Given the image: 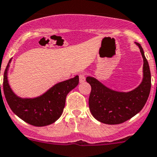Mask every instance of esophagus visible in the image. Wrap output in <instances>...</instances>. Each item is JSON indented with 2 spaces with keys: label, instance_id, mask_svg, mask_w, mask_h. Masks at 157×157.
Returning <instances> with one entry per match:
<instances>
[{
  "label": "esophagus",
  "instance_id": "34e87169",
  "mask_svg": "<svg viewBox=\"0 0 157 157\" xmlns=\"http://www.w3.org/2000/svg\"><path fill=\"white\" fill-rule=\"evenodd\" d=\"M79 78H80V83H83L86 80V77H85V74H81L79 75Z\"/></svg>",
  "mask_w": 157,
  "mask_h": 157
}]
</instances>
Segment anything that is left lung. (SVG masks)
<instances>
[{
  "mask_svg": "<svg viewBox=\"0 0 157 157\" xmlns=\"http://www.w3.org/2000/svg\"><path fill=\"white\" fill-rule=\"evenodd\" d=\"M141 55L144 59L143 79L139 86L128 92L110 89L94 77H86L91 86L89 107L93 117L106 124H120L137 114L147 103L151 88V74L148 61L140 44Z\"/></svg>",
  "mask_w": 157,
  "mask_h": 157,
  "instance_id": "left-lung-1",
  "label": "left lung"
}]
</instances>
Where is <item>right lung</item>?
Instances as JSON below:
<instances>
[{
	"label": "right lung",
	"instance_id": "add662e5",
	"mask_svg": "<svg viewBox=\"0 0 157 157\" xmlns=\"http://www.w3.org/2000/svg\"><path fill=\"white\" fill-rule=\"evenodd\" d=\"M10 62L11 59L4 71L3 89L11 110L24 122L35 127H45L57 121L63 111L67 95L78 85V76L56 83L42 95L23 98L17 95L9 84L7 74Z\"/></svg>",
	"mask_w": 157,
	"mask_h": 157
}]
</instances>
